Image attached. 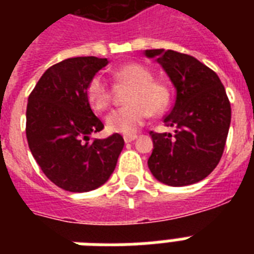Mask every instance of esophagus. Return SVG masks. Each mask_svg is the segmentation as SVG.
I'll list each match as a JSON object with an SVG mask.
<instances>
[{
	"instance_id": "obj_1",
	"label": "esophagus",
	"mask_w": 254,
	"mask_h": 254,
	"mask_svg": "<svg viewBox=\"0 0 254 254\" xmlns=\"http://www.w3.org/2000/svg\"><path fill=\"white\" fill-rule=\"evenodd\" d=\"M134 139H137V135H125V137H124V141L127 143L133 142Z\"/></svg>"
}]
</instances>
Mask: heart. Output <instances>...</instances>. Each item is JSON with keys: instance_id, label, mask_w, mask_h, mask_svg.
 I'll return each mask as SVG.
<instances>
[{"instance_id": "b5f03b06", "label": "heart", "mask_w": 254, "mask_h": 254, "mask_svg": "<svg viewBox=\"0 0 254 254\" xmlns=\"http://www.w3.org/2000/svg\"><path fill=\"white\" fill-rule=\"evenodd\" d=\"M117 83L130 85L127 107L112 111L105 117L107 129L112 133L130 135L138 130L150 113L157 115L169 103V91L153 80V73L142 64L131 63L113 71ZM87 97L95 111L107 109L111 103V88L103 75H95L87 87Z\"/></svg>"}]
</instances>
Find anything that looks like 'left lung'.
Wrapping results in <instances>:
<instances>
[{
	"label": "left lung",
	"mask_w": 254,
	"mask_h": 254,
	"mask_svg": "<svg viewBox=\"0 0 254 254\" xmlns=\"http://www.w3.org/2000/svg\"><path fill=\"white\" fill-rule=\"evenodd\" d=\"M173 83L177 96L163 119L171 133L150 131L153 153L147 166L157 181L182 187L203 181L224 151L231 125V104L212 69L191 55L173 50H145Z\"/></svg>",
	"instance_id": "1"
}]
</instances>
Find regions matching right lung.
<instances>
[{"instance_id":"add662e5","label":"right lung","mask_w":254,"mask_h":254,"mask_svg":"<svg viewBox=\"0 0 254 254\" xmlns=\"http://www.w3.org/2000/svg\"><path fill=\"white\" fill-rule=\"evenodd\" d=\"M108 64L96 57L69 58L51 65L29 96L26 137L45 175L69 192L103 186L115 171L124 138L113 134L89 142L103 130L87 97L91 79Z\"/></svg>"}]
</instances>
